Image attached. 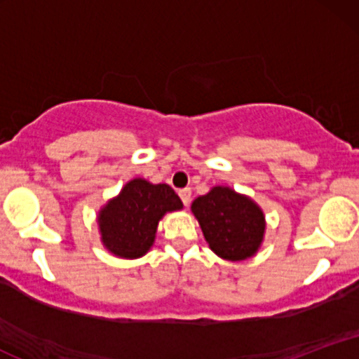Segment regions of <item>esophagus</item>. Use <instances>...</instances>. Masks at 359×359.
<instances>
[{"label":"esophagus","instance_id":"obj_1","mask_svg":"<svg viewBox=\"0 0 359 359\" xmlns=\"http://www.w3.org/2000/svg\"><path fill=\"white\" fill-rule=\"evenodd\" d=\"M179 196L182 199L184 205H189V203H191V189H180Z\"/></svg>","mask_w":359,"mask_h":359}]
</instances>
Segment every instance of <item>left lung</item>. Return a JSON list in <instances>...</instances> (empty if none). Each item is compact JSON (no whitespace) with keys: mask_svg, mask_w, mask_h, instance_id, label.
I'll list each match as a JSON object with an SVG mask.
<instances>
[{"mask_svg":"<svg viewBox=\"0 0 359 359\" xmlns=\"http://www.w3.org/2000/svg\"><path fill=\"white\" fill-rule=\"evenodd\" d=\"M191 211L217 257L243 262L258 253L265 240V212L250 196L228 185H214L194 199Z\"/></svg>","mask_w":359,"mask_h":359,"instance_id":"8db88e82","label":"left lung"}]
</instances>
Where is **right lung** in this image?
<instances>
[{
	"label": "right lung",
	"mask_w": 359,
	"mask_h": 359,
	"mask_svg": "<svg viewBox=\"0 0 359 359\" xmlns=\"http://www.w3.org/2000/svg\"><path fill=\"white\" fill-rule=\"evenodd\" d=\"M182 208V201L170 185L135 177L97 212L102 246L118 258L145 257L154 246L162 217Z\"/></svg>",
	"instance_id": "add662e5"
}]
</instances>
